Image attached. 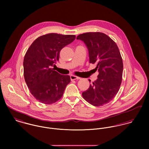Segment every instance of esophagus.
<instances>
[{
  "instance_id": "esophagus-1",
  "label": "esophagus",
  "mask_w": 149,
  "mask_h": 149,
  "mask_svg": "<svg viewBox=\"0 0 149 149\" xmlns=\"http://www.w3.org/2000/svg\"><path fill=\"white\" fill-rule=\"evenodd\" d=\"M70 79H71L72 80H80V79H81V78L79 77L74 76V75H71V76H70Z\"/></svg>"
}]
</instances>
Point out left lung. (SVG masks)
Returning a JSON list of instances; mask_svg holds the SVG:
<instances>
[{"instance_id":"8db88e82","label":"left lung","mask_w":149,"mask_h":149,"mask_svg":"<svg viewBox=\"0 0 149 149\" xmlns=\"http://www.w3.org/2000/svg\"><path fill=\"white\" fill-rule=\"evenodd\" d=\"M88 48L89 63L97 64V79L82 93L85 100L94 106L108 103L118 92L122 80L123 64L118 46L106 34L89 32L79 35ZM89 82L91 80H89Z\"/></svg>"}]
</instances>
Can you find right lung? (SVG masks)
<instances>
[{"instance_id":"right-lung-1","label":"right lung","mask_w":149,"mask_h":149,"mask_svg":"<svg viewBox=\"0 0 149 149\" xmlns=\"http://www.w3.org/2000/svg\"><path fill=\"white\" fill-rule=\"evenodd\" d=\"M76 38L74 35L50 33L37 38L28 49L23 60L24 77L31 95L46 104L54 103L63 95L70 76L55 71L60 52Z\"/></svg>"}]
</instances>
